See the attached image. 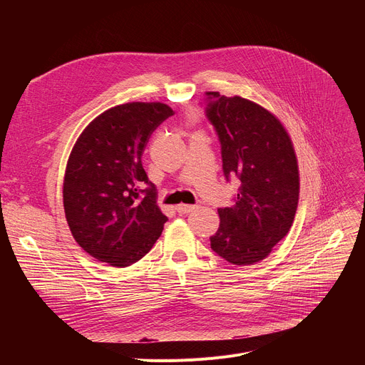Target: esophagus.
Masks as SVG:
<instances>
[{
  "label": "esophagus",
  "instance_id": "1",
  "mask_svg": "<svg viewBox=\"0 0 365 365\" xmlns=\"http://www.w3.org/2000/svg\"><path fill=\"white\" fill-rule=\"evenodd\" d=\"M195 208H197V205H189V204H179V205H176L178 213H180V215H186V213L194 212Z\"/></svg>",
  "mask_w": 365,
  "mask_h": 365
}]
</instances>
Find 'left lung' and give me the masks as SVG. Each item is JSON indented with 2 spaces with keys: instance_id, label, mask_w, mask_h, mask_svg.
Instances as JSON below:
<instances>
[{
  "instance_id": "left-lung-1",
  "label": "left lung",
  "mask_w": 365,
  "mask_h": 365,
  "mask_svg": "<svg viewBox=\"0 0 365 365\" xmlns=\"http://www.w3.org/2000/svg\"><path fill=\"white\" fill-rule=\"evenodd\" d=\"M207 117L222 145L226 179L241 186L235 204L219 208L213 252L232 264H255L271 255L294 222L300 178L294 146L277 115L259 103L208 91Z\"/></svg>"
}]
</instances>
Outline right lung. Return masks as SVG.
<instances>
[{
    "label": "right lung",
    "instance_id": "add662e5",
    "mask_svg": "<svg viewBox=\"0 0 365 365\" xmlns=\"http://www.w3.org/2000/svg\"><path fill=\"white\" fill-rule=\"evenodd\" d=\"M173 113L161 102L113 106L83 130L71 150L63 179L66 222L75 241L99 262L127 267L163 232L167 216L142 155L152 131Z\"/></svg>",
    "mask_w": 365,
    "mask_h": 365
}]
</instances>
